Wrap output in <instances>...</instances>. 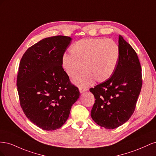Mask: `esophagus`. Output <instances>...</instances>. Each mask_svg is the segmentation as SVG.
<instances>
[{
    "instance_id": "esophagus-1",
    "label": "esophagus",
    "mask_w": 156,
    "mask_h": 156,
    "mask_svg": "<svg viewBox=\"0 0 156 156\" xmlns=\"http://www.w3.org/2000/svg\"><path fill=\"white\" fill-rule=\"evenodd\" d=\"M79 92H80V93H81V94L84 93V92H85L87 91V88H83V87H79Z\"/></svg>"
}]
</instances>
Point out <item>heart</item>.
I'll return each mask as SVG.
<instances>
[{
  "label": "heart",
  "instance_id": "1",
  "mask_svg": "<svg viewBox=\"0 0 156 156\" xmlns=\"http://www.w3.org/2000/svg\"><path fill=\"white\" fill-rule=\"evenodd\" d=\"M70 54H64L62 66L73 83L79 87H88L96 80L107 81L114 73L120 58V48L115 41L103 38L82 39L74 43ZM82 67H81V66Z\"/></svg>",
  "mask_w": 156,
  "mask_h": 156
}]
</instances>
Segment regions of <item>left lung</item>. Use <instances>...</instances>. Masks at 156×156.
Wrapping results in <instances>:
<instances>
[{"mask_svg":"<svg viewBox=\"0 0 156 156\" xmlns=\"http://www.w3.org/2000/svg\"><path fill=\"white\" fill-rule=\"evenodd\" d=\"M120 58L112 76L91 88L96 100L91 117L106 129H115L129 119L135 111L142 87L139 60L129 44L119 36Z\"/></svg>","mask_w":156,"mask_h":156,"instance_id":"8db88e82","label":"left lung"}]
</instances>
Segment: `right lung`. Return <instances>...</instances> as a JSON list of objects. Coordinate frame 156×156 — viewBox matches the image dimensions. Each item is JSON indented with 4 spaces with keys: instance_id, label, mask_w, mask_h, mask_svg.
Here are the masks:
<instances>
[{
    "instance_id": "right-lung-1",
    "label": "right lung",
    "mask_w": 156,
    "mask_h": 156,
    "mask_svg": "<svg viewBox=\"0 0 156 156\" xmlns=\"http://www.w3.org/2000/svg\"><path fill=\"white\" fill-rule=\"evenodd\" d=\"M72 40L45 37L28 49L21 60L17 79L20 104L28 119L44 130L62 127L80 96L61 63Z\"/></svg>"
}]
</instances>
